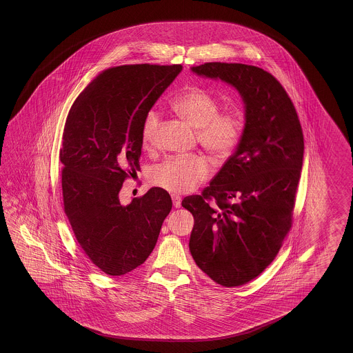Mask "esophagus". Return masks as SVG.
Here are the masks:
<instances>
[{
	"label": "esophagus",
	"instance_id": "esophagus-1",
	"mask_svg": "<svg viewBox=\"0 0 353 353\" xmlns=\"http://www.w3.org/2000/svg\"><path fill=\"white\" fill-rule=\"evenodd\" d=\"M172 199H173V204L175 208H179L181 205V196L180 195L173 194L172 195Z\"/></svg>",
	"mask_w": 353,
	"mask_h": 353
}]
</instances>
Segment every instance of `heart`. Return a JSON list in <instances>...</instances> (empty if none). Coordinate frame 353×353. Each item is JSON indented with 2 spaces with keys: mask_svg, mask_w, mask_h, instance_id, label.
<instances>
[{
  "mask_svg": "<svg viewBox=\"0 0 353 353\" xmlns=\"http://www.w3.org/2000/svg\"><path fill=\"white\" fill-rule=\"evenodd\" d=\"M175 112L196 128L198 141L218 158L228 157L240 141L243 119L240 113L219 112L221 103L208 90L193 87L173 102ZM159 128V113L150 110L143 117L141 141L143 146L154 143ZM210 160L202 155L169 158L151 172L155 185L172 193H188L210 176Z\"/></svg>",
  "mask_w": 353,
  "mask_h": 353,
  "instance_id": "b5f03b06",
  "label": "heart"
}]
</instances>
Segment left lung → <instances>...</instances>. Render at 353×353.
<instances>
[{
  "mask_svg": "<svg viewBox=\"0 0 353 353\" xmlns=\"http://www.w3.org/2000/svg\"><path fill=\"white\" fill-rule=\"evenodd\" d=\"M192 70L239 90L246 122L237 149L210 187L181 202L194 217L189 250L219 285H243L272 263L290 231L303 131L292 99L269 72L218 61Z\"/></svg>",
  "mask_w": 353,
  "mask_h": 353,
  "instance_id": "8db88e82",
  "label": "left lung"
}]
</instances>
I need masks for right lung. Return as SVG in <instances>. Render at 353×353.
<instances>
[{
    "label": "right lung",
    "instance_id": "add662e5",
    "mask_svg": "<svg viewBox=\"0 0 353 353\" xmlns=\"http://www.w3.org/2000/svg\"><path fill=\"white\" fill-rule=\"evenodd\" d=\"M181 69H105L68 113L59 152L64 212L84 254L107 275H125L145 263L172 210L163 188H151L128 205L121 204L119 193L140 169L145 114Z\"/></svg>",
    "mask_w": 353,
    "mask_h": 353
}]
</instances>
